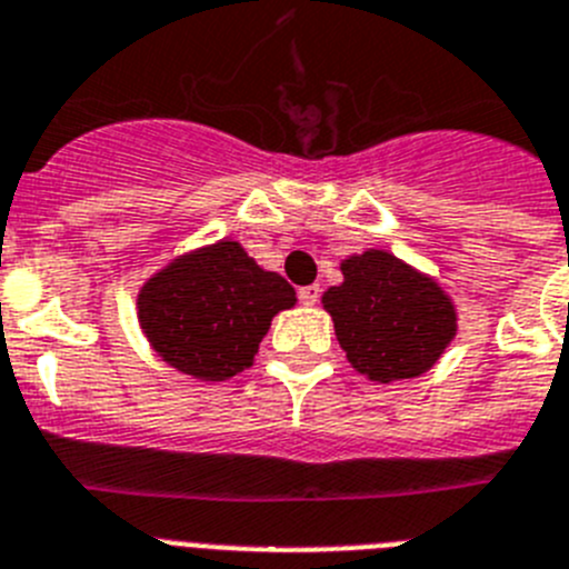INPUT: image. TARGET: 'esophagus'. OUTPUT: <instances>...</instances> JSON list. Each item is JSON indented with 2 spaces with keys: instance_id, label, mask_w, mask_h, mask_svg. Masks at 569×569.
I'll return each mask as SVG.
<instances>
[{
  "instance_id": "1",
  "label": "esophagus",
  "mask_w": 569,
  "mask_h": 569,
  "mask_svg": "<svg viewBox=\"0 0 569 569\" xmlns=\"http://www.w3.org/2000/svg\"><path fill=\"white\" fill-rule=\"evenodd\" d=\"M298 298H300V303H306V306H315L320 300V286L318 283H312V286H303V289L298 291Z\"/></svg>"
}]
</instances>
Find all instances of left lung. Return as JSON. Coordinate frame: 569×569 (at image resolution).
Listing matches in <instances>:
<instances>
[{
  "label": "left lung",
  "mask_w": 569,
  "mask_h": 569,
  "mask_svg": "<svg viewBox=\"0 0 569 569\" xmlns=\"http://www.w3.org/2000/svg\"><path fill=\"white\" fill-rule=\"evenodd\" d=\"M340 269L343 283L326 291L323 306L349 363L380 383L427 372L456 338L441 286L387 251H363Z\"/></svg>",
  "instance_id": "obj_1"
}]
</instances>
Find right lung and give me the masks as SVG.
I'll return each mask as SVG.
<instances>
[{
    "label": "right lung",
    "instance_id": "1",
    "mask_svg": "<svg viewBox=\"0 0 569 569\" xmlns=\"http://www.w3.org/2000/svg\"><path fill=\"white\" fill-rule=\"evenodd\" d=\"M295 300L280 274L260 269L234 240H220L148 280L137 306L162 360L194 378L226 380L254 363L271 318Z\"/></svg>",
    "mask_w": 569,
    "mask_h": 569
}]
</instances>
